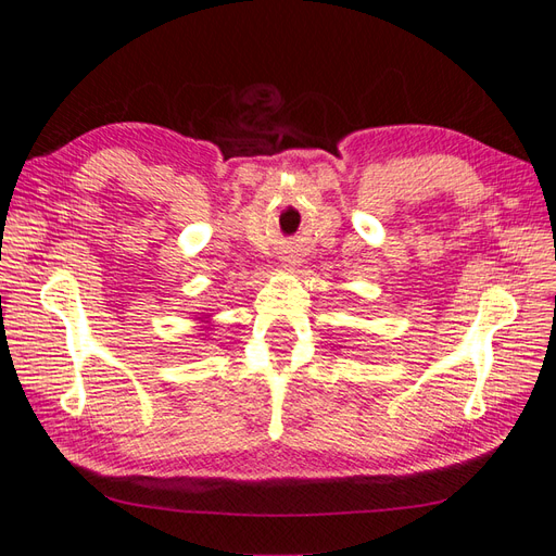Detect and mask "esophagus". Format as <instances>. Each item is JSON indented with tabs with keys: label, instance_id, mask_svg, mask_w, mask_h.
<instances>
[{
	"label": "esophagus",
	"instance_id": "obj_1",
	"mask_svg": "<svg viewBox=\"0 0 556 556\" xmlns=\"http://www.w3.org/2000/svg\"><path fill=\"white\" fill-rule=\"evenodd\" d=\"M282 264H285V266H296V257L285 255V257H282Z\"/></svg>",
	"mask_w": 556,
	"mask_h": 556
}]
</instances>
